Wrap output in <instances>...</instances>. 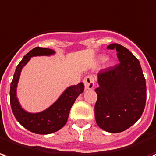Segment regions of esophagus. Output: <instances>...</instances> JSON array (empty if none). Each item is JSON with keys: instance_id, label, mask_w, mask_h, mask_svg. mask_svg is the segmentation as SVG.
Instances as JSON below:
<instances>
[{"instance_id": "1", "label": "esophagus", "mask_w": 156, "mask_h": 156, "mask_svg": "<svg viewBox=\"0 0 156 156\" xmlns=\"http://www.w3.org/2000/svg\"><path fill=\"white\" fill-rule=\"evenodd\" d=\"M95 77L92 76H87L84 79V84L86 86V90H91L95 86Z\"/></svg>"}]
</instances>
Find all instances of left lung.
Listing matches in <instances>:
<instances>
[{"label":"left lung","instance_id":"8db88e82","mask_svg":"<svg viewBox=\"0 0 156 156\" xmlns=\"http://www.w3.org/2000/svg\"><path fill=\"white\" fill-rule=\"evenodd\" d=\"M116 50L120 63L99 71V87L95 117L100 128L119 133L140 118L146 101V84L138 59L120 44H111Z\"/></svg>","mask_w":156,"mask_h":156}]
</instances>
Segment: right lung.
Segmentation results:
<instances>
[{
	"instance_id": "right-lung-1",
	"label": "right lung",
	"mask_w": 156,
	"mask_h": 156,
	"mask_svg": "<svg viewBox=\"0 0 156 156\" xmlns=\"http://www.w3.org/2000/svg\"><path fill=\"white\" fill-rule=\"evenodd\" d=\"M54 53L51 49L43 47H35L27 53L16 66L14 77L11 83L10 89V102L12 112L17 121L31 132L41 135H46L55 132L66 124L70 114V108L76 101L80 94L84 91L85 86L82 82L76 86H70L58 99L57 101L52 105L47 110L37 114H30L21 109L19 105L16 91V85L20 77L22 67L29 61L31 56L35 55H49Z\"/></svg>"
}]
</instances>
